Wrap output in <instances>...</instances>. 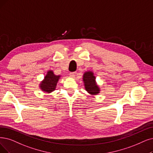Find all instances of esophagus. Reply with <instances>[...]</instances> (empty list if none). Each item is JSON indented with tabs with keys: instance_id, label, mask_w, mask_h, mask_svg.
Here are the masks:
<instances>
[{
	"instance_id": "obj_1",
	"label": "esophagus",
	"mask_w": 153,
	"mask_h": 153,
	"mask_svg": "<svg viewBox=\"0 0 153 153\" xmlns=\"http://www.w3.org/2000/svg\"><path fill=\"white\" fill-rule=\"evenodd\" d=\"M76 74V72H70V76L72 77V78H74V77L75 76Z\"/></svg>"
}]
</instances>
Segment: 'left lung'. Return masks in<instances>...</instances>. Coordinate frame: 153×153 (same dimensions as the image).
Here are the masks:
<instances>
[{
	"instance_id": "1",
	"label": "left lung",
	"mask_w": 153,
	"mask_h": 153,
	"mask_svg": "<svg viewBox=\"0 0 153 153\" xmlns=\"http://www.w3.org/2000/svg\"><path fill=\"white\" fill-rule=\"evenodd\" d=\"M83 81L85 90L87 91L88 94L92 95L99 94L100 90L96 83L95 76L92 71H88L85 72L83 76Z\"/></svg>"
}]
</instances>
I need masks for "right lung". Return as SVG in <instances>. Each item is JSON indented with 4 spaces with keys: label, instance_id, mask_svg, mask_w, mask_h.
Returning <instances> with one entry per match:
<instances>
[{
    "label": "right lung",
    "instance_id": "obj_1",
    "mask_svg": "<svg viewBox=\"0 0 153 153\" xmlns=\"http://www.w3.org/2000/svg\"><path fill=\"white\" fill-rule=\"evenodd\" d=\"M60 78V75H55L52 70H49L44 80L40 83V88L46 93H51L56 89L57 83Z\"/></svg>",
    "mask_w": 153,
    "mask_h": 153
}]
</instances>
